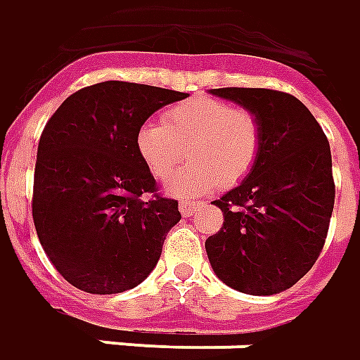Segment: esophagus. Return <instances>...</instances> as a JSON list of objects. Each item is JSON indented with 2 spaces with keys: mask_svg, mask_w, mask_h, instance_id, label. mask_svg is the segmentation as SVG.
Returning <instances> with one entry per match:
<instances>
[{
  "mask_svg": "<svg viewBox=\"0 0 360 360\" xmlns=\"http://www.w3.org/2000/svg\"><path fill=\"white\" fill-rule=\"evenodd\" d=\"M201 207H203V203H200V201H180V203H178V209H180V213L184 217L193 215V213L200 211Z\"/></svg>",
  "mask_w": 360,
  "mask_h": 360,
  "instance_id": "1",
  "label": "esophagus"
}]
</instances>
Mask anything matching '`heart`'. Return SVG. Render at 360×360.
Instances as JSON below:
<instances>
[{
  "mask_svg": "<svg viewBox=\"0 0 360 360\" xmlns=\"http://www.w3.org/2000/svg\"><path fill=\"white\" fill-rule=\"evenodd\" d=\"M137 153L157 178H167L186 149L192 162L167 182L172 195H205L238 184L254 168L262 147V126L254 112L211 96H193L172 106L160 122H145L137 131Z\"/></svg>",
  "mask_w": 360,
  "mask_h": 360,
  "instance_id": "1",
  "label": "heart"
}]
</instances>
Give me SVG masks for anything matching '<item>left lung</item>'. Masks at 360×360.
I'll use <instances>...</instances> for the list:
<instances>
[{"mask_svg": "<svg viewBox=\"0 0 360 360\" xmlns=\"http://www.w3.org/2000/svg\"><path fill=\"white\" fill-rule=\"evenodd\" d=\"M254 112L262 147L240 186L215 200L221 231L205 240L211 267L231 289L267 297L312 269L328 236L335 184L328 137L304 104L271 89H211Z\"/></svg>", "mask_w": 360, "mask_h": 360, "instance_id": "1", "label": "left lung"}]
</instances>
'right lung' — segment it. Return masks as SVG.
<instances>
[{
	"label": "right lung",
	"mask_w": 360,
	"mask_h": 360,
	"mask_svg": "<svg viewBox=\"0 0 360 360\" xmlns=\"http://www.w3.org/2000/svg\"><path fill=\"white\" fill-rule=\"evenodd\" d=\"M186 96L104 81L68 96L48 120L38 143L32 219L46 256L73 287L116 295L157 266L182 215L178 201L157 193L135 139L151 114Z\"/></svg>",
	"instance_id": "1"
}]
</instances>
